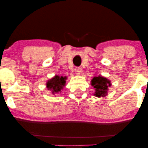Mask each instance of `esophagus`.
<instances>
[{
    "mask_svg": "<svg viewBox=\"0 0 148 148\" xmlns=\"http://www.w3.org/2000/svg\"><path fill=\"white\" fill-rule=\"evenodd\" d=\"M75 73L77 75H79L82 73V69H81V68L79 67H76L75 69Z\"/></svg>",
    "mask_w": 148,
    "mask_h": 148,
    "instance_id": "1",
    "label": "esophagus"
}]
</instances>
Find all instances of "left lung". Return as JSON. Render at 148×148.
<instances>
[{
    "label": "left lung",
    "instance_id": "left-lung-1",
    "mask_svg": "<svg viewBox=\"0 0 148 148\" xmlns=\"http://www.w3.org/2000/svg\"><path fill=\"white\" fill-rule=\"evenodd\" d=\"M91 84L95 89L94 96L96 97H104L107 96L108 87L111 86L110 81L102 76L94 77L91 81Z\"/></svg>",
    "mask_w": 148,
    "mask_h": 148
}]
</instances>
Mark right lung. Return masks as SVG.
Returning a JSON list of instances; mask_svg holds the SVG:
<instances>
[{"label":"right lung","mask_w":148,"mask_h":148,"mask_svg":"<svg viewBox=\"0 0 148 148\" xmlns=\"http://www.w3.org/2000/svg\"><path fill=\"white\" fill-rule=\"evenodd\" d=\"M66 77L55 75L50 79L46 83V87L48 90H50L52 94H56L61 92V90L65 86Z\"/></svg>","instance_id":"right-lung-1"}]
</instances>
